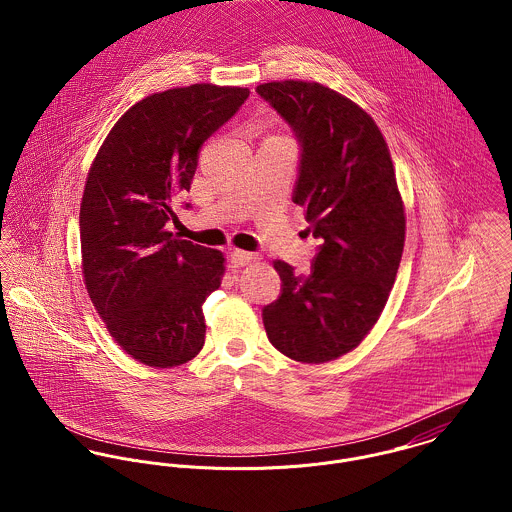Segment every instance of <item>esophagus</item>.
<instances>
[{"label":"esophagus","mask_w":512,"mask_h":512,"mask_svg":"<svg viewBox=\"0 0 512 512\" xmlns=\"http://www.w3.org/2000/svg\"><path fill=\"white\" fill-rule=\"evenodd\" d=\"M256 256L252 254V252H246V250H232L230 252V262L234 264V266H244V264H248V262H252Z\"/></svg>","instance_id":"esophagus-1"}]
</instances>
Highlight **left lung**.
Masks as SVG:
<instances>
[{"label":"left lung","instance_id":"obj_1","mask_svg":"<svg viewBox=\"0 0 512 512\" xmlns=\"http://www.w3.org/2000/svg\"><path fill=\"white\" fill-rule=\"evenodd\" d=\"M299 144L293 203L319 238L311 270L276 260L282 293L262 309L270 343L299 363L353 351L376 323L404 250V205L388 146L349 98L303 80L256 88Z\"/></svg>","mask_w":512,"mask_h":512}]
</instances>
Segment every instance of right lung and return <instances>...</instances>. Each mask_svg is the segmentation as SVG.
Returning a JSON list of instances; mask_svg holds the SVG:
<instances>
[{"mask_svg": "<svg viewBox=\"0 0 512 512\" xmlns=\"http://www.w3.org/2000/svg\"><path fill=\"white\" fill-rule=\"evenodd\" d=\"M240 86L151 94L110 130L80 203L82 274L110 335L147 366L183 365L205 345L203 301L219 290V250L167 230L203 144L244 104ZM189 209V203H185Z\"/></svg>", "mask_w": 512, "mask_h": 512, "instance_id": "1", "label": "right lung"}]
</instances>
